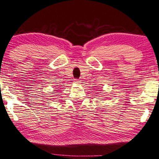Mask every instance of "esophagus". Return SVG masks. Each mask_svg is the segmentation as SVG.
Returning a JSON list of instances; mask_svg holds the SVG:
<instances>
[{"mask_svg":"<svg viewBox=\"0 0 159 159\" xmlns=\"http://www.w3.org/2000/svg\"><path fill=\"white\" fill-rule=\"evenodd\" d=\"M81 82H82L81 80H74V83H76V84L81 83Z\"/></svg>","mask_w":159,"mask_h":159,"instance_id":"obj_1","label":"esophagus"}]
</instances>
